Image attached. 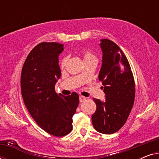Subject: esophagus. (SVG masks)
<instances>
[{
	"mask_svg": "<svg viewBox=\"0 0 159 159\" xmlns=\"http://www.w3.org/2000/svg\"><path fill=\"white\" fill-rule=\"evenodd\" d=\"M85 100H86L85 97L82 96V95H80V102H84V101H85Z\"/></svg>",
	"mask_w": 159,
	"mask_h": 159,
	"instance_id": "34e87169",
	"label": "esophagus"
}]
</instances>
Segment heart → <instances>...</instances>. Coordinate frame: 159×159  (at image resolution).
Masks as SVG:
<instances>
[{
    "label": "heart",
    "instance_id": "obj_1",
    "mask_svg": "<svg viewBox=\"0 0 159 159\" xmlns=\"http://www.w3.org/2000/svg\"><path fill=\"white\" fill-rule=\"evenodd\" d=\"M80 53H81L82 57H83V58H84V62L88 61H90V60L96 59L94 54H93L92 52H91L90 51H89V50H88V49L82 48L81 50H80ZM68 59H69V58L67 57V56H65V57L62 58L61 61V63H60V66L61 68H64V67L66 66L67 62H68Z\"/></svg>",
    "mask_w": 159,
    "mask_h": 159
}]
</instances>
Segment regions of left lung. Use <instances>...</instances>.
<instances>
[{
    "mask_svg": "<svg viewBox=\"0 0 159 159\" xmlns=\"http://www.w3.org/2000/svg\"><path fill=\"white\" fill-rule=\"evenodd\" d=\"M103 57L98 79L106 94L104 101L93 98L96 111L93 125L102 134H113L125 125L131 112L135 96L133 75L127 57L116 43L102 39Z\"/></svg>",
    "mask_w": 159,
    "mask_h": 159,
    "instance_id": "8db88e82",
    "label": "left lung"
}]
</instances>
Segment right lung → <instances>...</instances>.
<instances>
[{
  "label": "right lung",
  "mask_w": 159,
  "mask_h": 159,
  "mask_svg": "<svg viewBox=\"0 0 159 159\" xmlns=\"http://www.w3.org/2000/svg\"><path fill=\"white\" fill-rule=\"evenodd\" d=\"M64 45L41 43L30 51L23 65L21 90L24 102L35 122L48 133L63 137L72 130V116L79 95H58L55 84L61 77L58 56Z\"/></svg>",
  "instance_id": "1"
}]
</instances>
